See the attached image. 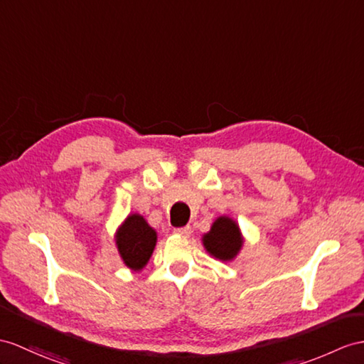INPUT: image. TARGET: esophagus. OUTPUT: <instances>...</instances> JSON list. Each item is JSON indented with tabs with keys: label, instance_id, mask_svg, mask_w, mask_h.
<instances>
[{
	"label": "esophagus",
	"instance_id": "1",
	"mask_svg": "<svg viewBox=\"0 0 364 364\" xmlns=\"http://www.w3.org/2000/svg\"><path fill=\"white\" fill-rule=\"evenodd\" d=\"M174 233L177 236H182V237H188L191 235V227H179V228H174Z\"/></svg>",
	"mask_w": 364,
	"mask_h": 364
}]
</instances>
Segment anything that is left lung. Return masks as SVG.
Returning a JSON list of instances; mask_svg holds the SVG:
<instances>
[{"label": "left lung", "instance_id": "left-lung-1", "mask_svg": "<svg viewBox=\"0 0 364 364\" xmlns=\"http://www.w3.org/2000/svg\"><path fill=\"white\" fill-rule=\"evenodd\" d=\"M205 250L219 261H232L241 250L244 239L239 225L232 218L219 216L213 223L210 232L202 237Z\"/></svg>", "mask_w": 364, "mask_h": 364}]
</instances>
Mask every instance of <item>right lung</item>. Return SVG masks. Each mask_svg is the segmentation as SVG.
I'll return each instance as SVG.
<instances>
[{"label":"right lung","mask_w":364,"mask_h":364,"mask_svg":"<svg viewBox=\"0 0 364 364\" xmlns=\"http://www.w3.org/2000/svg\"><path fill=\"white\" fill-rule=\"evenodd\" d=\"M157 233L144 216L129 215L115 233V245L123 262L131 270L139 272L146 265L154 252Z\"/></svg>","instance_id":"1"}]
</instances>
